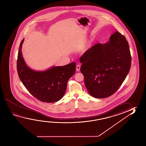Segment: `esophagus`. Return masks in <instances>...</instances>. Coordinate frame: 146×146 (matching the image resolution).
Listing matches in <instances>:
<instances>
[{"mask_svg": "<svg viewBox=\"0 0 146 146\" xmlns=\"http://www.w3.org/2000/svg\"><path fill=\"white\" fill-rule=\"evenodd\" d=\"M80 69V66L79 65H77L76 66V71H79Z\"/></svg>", "mask_w": 146, "mask_h": 146, "instance_id": "obj_1", "label": "esophagus"}]
</instances>
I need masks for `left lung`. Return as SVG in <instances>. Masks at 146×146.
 Returning <instances> with one entry per match:
<instances>
[{
	"label": "left lung",
	"mask_w": 146,
	"mask_h": 146,
	"mask_svg": "<svg viewBox=\"0 0 146 146\" xmlns=\"http://www.w3.org/2000/svg\"><path fill=\"white\" fill-rule=\"evenodd\" d=\"M79 61L89 94L94 98H107L117 91L129 73V44L124 36L116 31L106 43L88 49Z\"/></svg>",
	"instance_id": "1"
}]
</instances>
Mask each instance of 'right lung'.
Masks as SVG:
<instances>
[{
	"mask_svg": "<svg viewBox=\"0 0 146 146\" xmlns=\"http://www.w3.org/2000/svg\"><path fill=\"white\" fill-rule=\"evenodd\" d=\"M20 44L17 58V72L22 84L33 96L39 100L52 103L60 100L64 95L68 80L74 75L76 63L64 66H53L45 71L31 69L23 58Z\"/></svg>",
	"mask_w": 146,
	"mask_h": 146,
	"instance_id": "obj_1",
	"label": "right lung"
}]
</instances>
